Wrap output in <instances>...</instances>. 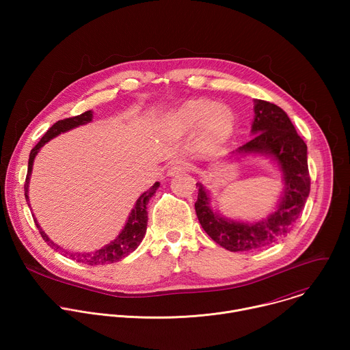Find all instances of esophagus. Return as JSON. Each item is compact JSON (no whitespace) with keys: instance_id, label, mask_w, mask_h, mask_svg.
<instances>
[{"instance_id":"esophagus-1","label":"esophagus","mask_w":350,"mask_h":350,"mask_svg":"<svg viewBox=\"0 0 350 350\" xmlns=\"http://www.w3.org/2000/svg\"><path fill=\"white\" fill-rule=\"evenodd\" d=\"M188 169V163L184 162V161H176L174 163H172V166L169 167L167 170V174L169 176H176V174H180L183 172H185Z\"/></svg>"}]
</instances>
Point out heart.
<instances>
[{
	"mask_svg": "<svg viewBox=\"0 0 350 350\" xmlns=\"http://www.w3.org/2000/svg\"><path fill=\"white\" fill-rule=\"evenodd\" d=\"M173 122L183 130L199 129L204 142L209 146L224 144L234 127L231 113L223 107L211 108L206 101H189L173 115Z\"/></svg>",
	"mask_w": 350,
	"mask_h": 350,
	"instance_id": "1",
	"label": "heart"
}]
</instances>
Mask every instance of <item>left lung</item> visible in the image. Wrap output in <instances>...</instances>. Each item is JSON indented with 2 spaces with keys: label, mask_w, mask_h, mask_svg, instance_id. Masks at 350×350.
Returning a JSON list of instances; mask_svg holds the SVG:
<instances>
[{
  "label": "left lung",
  "mask_w": 350,
  "mask_h": 350,
  "mask_svg": "<svg viewBox=\"0 0 350 350\" xmlns=\"http://www.w3.org/2000/svg\"><path fill=\"white\" fill-rule=\"evenodd\" d=\"M252 134V139L232 154H260L271 157L277 162L285 187L274 213L252 224L228 220L212 211L208 191L201 183H196L195 212L198 220L215 242L231 252L254 251L285 237L301 216L310 192L308 146L296 133L288 115L280 107L258 99Z\"/></svg>",
  "instance_id": "left-lung-1"
}]
</instances>
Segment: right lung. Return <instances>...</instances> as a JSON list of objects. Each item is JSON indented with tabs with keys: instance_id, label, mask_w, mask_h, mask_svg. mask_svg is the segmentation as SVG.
Returning a JSON list of instances; mask_svg holds the SVG:
<instances>
[{
	"instance_id": "add662e5",
	"label": "right lung",
	"mask_w": 350,
	"mask_h": 350,
	"mask_svg": "<svg viewBox=\"0 0 350 350\" xmlns=\"http://www.w3.org/2000/svg\"><path fill=\"white\" fill-rule=\"evenodd\" d=\"M92 120V112L91 111H87L79 116H73V118H68V119H64V120H58L51 129H49L44 135L42 138L38 141V144L31 149L30 151V157H29V165H27V176H26V183H25V196H26V202L27 205L30 206L29 204V180H30V174H31V169H33V162H34V158L36 155L38 154L40 148L46 144L49 139L57 137L58 134L61 133H65L70 129H75L77 126H81V124H85V123H90ZM159 188V183H155L151 188H149L148 191H145L138 199L137 202L129 216V220L124 226V228L122 230V232L116 237L115 241H112L111 243L105 245L104 247L98 249V251L95 252H90V254H70L68 251H65V249H62L61 246H58L57 243H54L51 239L48 238V235L40 228L36 217L34 219V223L42 237V239L51 246L53 249H55V251L58 252H64L65 256H69L70 259L79 262V263H84V265H88V266H96V265H109V263H115V262H119L120 259L126 258L127 255H130L131 252H134L137 246L141 243L144 235H145V231H146V223H148V213H146V205L149 202V199L152 198V195L157 192V189Z\"/></svg>"
}]
</instances>
